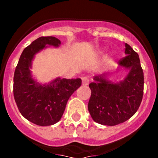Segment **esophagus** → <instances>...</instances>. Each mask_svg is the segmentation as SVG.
Returning a JSON list of instances; mask_svg holds the SVG:
<instances>
[{"instance_id":"esophagus-1","label":"esophagus","mask_w":158,"mask_h":158,"mask_svg":"<svg viewBox=\"0 0 158 158\" xmlns=\"http://www.w3.org/2000/svg\"><path fill=\"white\" fill-rule=\"evenodd\" d=\"M89 83V80L88 78L86 77H83L82 78V85H84V86H86V85H88Z\"/></svg>"}]
</instances>
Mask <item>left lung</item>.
I'll return each mask as SVG.
<instances>
[{"label":"left lung","instance_id":"8db88e82","mask_svg":"<svg viewBox=\"0 0 158 158\" xmlns=\"http://www.w3.org/2000/svg\"><path fill=\"white\" fill-rule=\"evenodd\" d=\"M126 56L119 61V69L128 70V74L118 82L109 79L103 73L94 76L89 84L92 91L88 109L95 122L113 125L123 123L135 114L141 105L144 91V73L139 56L125 44Z\"/></svg>","mask_w":158,"mask_h":158}]
</instances>
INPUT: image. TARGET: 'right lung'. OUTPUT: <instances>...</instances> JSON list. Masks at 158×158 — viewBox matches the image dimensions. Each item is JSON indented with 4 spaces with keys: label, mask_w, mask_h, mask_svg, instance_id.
<instances>
[{
    "label": "right lung",
    "mask_w": 158,
    "mask_h": 158,
    "mask_svg": "<svg viewBox=\"0 0 158 158\" xmlns=\"http://www.w3.org/2000/svg\"><path fill=\"white\" fill-rule=\"evenodd\" d=\"M61 42L54 36H41L23 49L14 76V96L22 115L35 125L49 126L61 119L66 103L82 84L81 79L57 77L48 83L37 82L32 74L36 54L47 47H59Z\"/></svg>",
    "instance_id": "1"
}]
</instances>
